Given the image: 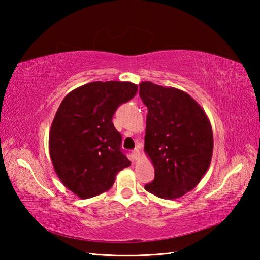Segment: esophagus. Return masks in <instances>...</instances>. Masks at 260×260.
Returning a JSON list of instances; mask_svg holds the SVG:
<instances>
[{
	"instance_id": "34e87169",
	"label": "esophagus",
	"mask_w": 260,
	"mask_h": 260,
	"mask_svg": "<svg viewBox=\"0 0 260 260\" xmlns=\"http://www.w3.org/2000/svg\"><path fill=\"white\" fill-rule=\"evenodd\" d=\"M140 148H141V146L140 145H137V147L136 148H134V151H133V156H134V158L135 159H137L140 157Z\"/></svg>"
}]
</instances>
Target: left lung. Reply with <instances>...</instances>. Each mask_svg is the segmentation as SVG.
<instances>
[{
	"instance_id": "1",
	"label": "left lung",
	"mask_w": 260,
	"mask_h": 260,
	"mask_svg": "<svg viewBox=\"0 0 260 260\" xmlns=\"http://www.w3.org/2000/svg\"><path fill=\"white\" fill-rule=\"evenodd\" d=\"M140 96L148 110L145 152L155 170L145 190L162 199L180 198L201 181L211 162V125L184 91L144 81Z\"/></svg>"
}]
</instances>
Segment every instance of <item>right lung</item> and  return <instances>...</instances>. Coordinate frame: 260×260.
I'll return each mask as SVG.
<instances>
[{
    "label": "right lung",
    "mask_w": 260,
    "mask_h": 260,
    "mask_svg": "<svg viewBox=\"0 0 260 260\" xmlns=\"http://www.w3.org/2000/svg\"><path fill=\"white\" fill-rule=\"evenodd\" d=\"M136 92L137 86L132 82L93 81L69 92L60 104L49 135V151L59 179L79 198L107 191L116 174L129 167L112 119Z\"/></svg>",
    "instance_id": "1"
}]
</instances>
